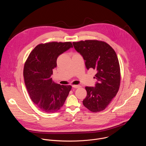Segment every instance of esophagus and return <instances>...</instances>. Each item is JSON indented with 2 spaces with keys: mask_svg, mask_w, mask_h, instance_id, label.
<instances>
[{
  "mask_svg": "<svg viewBox=\"0 0 146 146\" xmlns=\"http://www.w3.org/2000/svg\"><path fill=\"white\" fill-rule=\"evenodd\" d=\"M72 87H73V88H80V86H78V85H73V86H72Z\"/></svg>",
  "mask_w": 146,
  "mask_h": 146,
  "instance_id": "34e87169",
  "label": "esophagus"
}]
</instances>
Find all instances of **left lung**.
Masks as SVG:
<instances>
[{
  "instance_id": "1",
  "label": "left lung",
  "mask_w": 146,
  "mask_h": 146,
  "mask_svg": "<svg viewBox=\"0 0 146 146\" xmlns=\"http://www.w3.org/2000/svg\"><path fill=\"white\" fill-rule=\"evenodd\" d=\"M75 50L85 60L87 69L96 70L95 87H86L84 106L91 111L105 110L117 95L120 85V68L115 51L108 43L98 40L73 42Z\"/></svg>"
}]
</instances>
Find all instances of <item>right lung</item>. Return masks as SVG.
Here are the masks:
<instances>
[{
  "label": "right lung",
  "instance_id": "obj_1",
  "mask_svg": "<svg viewBox=\"0 0 146 146\" xmlns=\"http://www.w3.org/2000/svg\"><path fill=\"white\" fill-rule=\"evenodd\" d=\"M73 48L71 42H51L37 45L30 53L24 68L25 84L32 100L42 111L54 113L62 106L71 86L56 84L51 77L57 58Z\"/></svg>",
  "mask_w": 146,
  "mask_h": 146
}]
</instances>
